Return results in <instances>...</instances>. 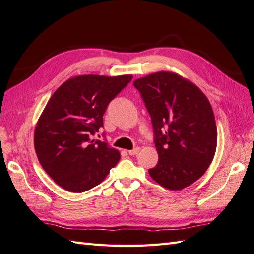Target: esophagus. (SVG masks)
Returning a JSON list of instances; mask_svg holds the SVG:
<instances>
[{
	"label": "esophagus",
	"mask_w": 254,
	"mask_h": 254,
	"mask_svg": "<svg viewBox=\"0 0 254 254\" xmlns=\"http://www.w3.org/2000/svg\"><path fill=\"white\" fill-rule=\"evenodd\" d=\"M139 151H140V148L135 147L134 149H132V150H128V154L129 155H135V154H137Z\"/></svg>",
	"instance_id": "obj_1"
}]
</instances>
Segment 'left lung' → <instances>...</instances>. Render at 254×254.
<instances>
[{
	"mask_svg": "<svg viewBox=\"0 0 254 254\" xmlns=\"http://www.w3.org/2000/svg\"><path fill=\"white\" fill-rule=\"evenodd\" d=\"M150 115L158 164L151 178L170 190L199 179L217 148V126L209 101L194 83L171 71L134 81Z\"/></svg>",
	"mask_w": 254,
	"mask_h": 254,
	"instance_id": "8db88e82",
	"label": "left lung"
}]
</instances>
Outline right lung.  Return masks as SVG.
I'll list each match as a JSON object with an SVG mask.
<instances>
[{
    "mask_svg": "<svg viewBox=\"0 0 254 254\" xmlns=\"http://www.w3.org/2000/svg\"><path fill=\"white\" fill-rule=\"evenodd\" d=\"M131 80L132 75L77 76L50 97L35 127L34 147L45 172L63 189H92L119 162L117 149L91 135L99 132L108 104Z\"/></svg>",
    "mask_w": 254,
    "mask_h": 254,
    "instance_id": "1",
    "label": "right lung"
}]
</instances>
